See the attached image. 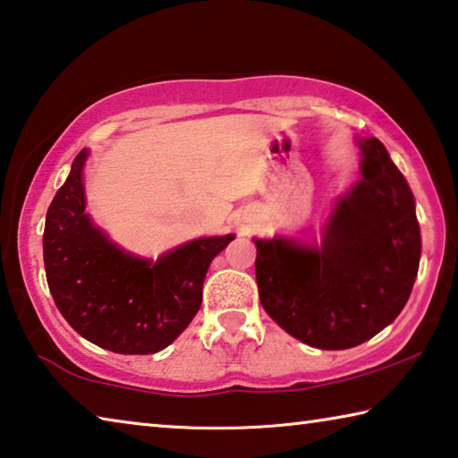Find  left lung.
Segmentation results:
<instances>
[{
  "mask_svg": "<svg viewBox=\"0 0 458 458\" xmlns=\"http://www.w3.org/2000/svg\"><path fill=\"white\" fill-rule=\"evenodd\" d=\"M360 174L321 238H254L260 305L317 350H350L404 309L420 265V226L406 177L382 141L355 137Z\"/></svg>",
  "mask_w": 458,
  "mask_h": 458,
  "instance_id": "8db88e82",
  "label": "left lung"
}]
</instances>
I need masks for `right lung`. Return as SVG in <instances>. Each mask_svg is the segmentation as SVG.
<instances>
[{
    "mask_svg": "<svg viewBox=\"0 0 458 458\" xmlns=\"http://www.w3.org/2000/svg\"><path fill=\"white\" fill-rule=\"evenodd\" d=\"M87 159L89 149L76 155L46 214L44 267L54 303L76 333L103 350L157 353L199 311L210 262L234 234L190 240L157 260L123 250L84 212Z\"/></svg>",
    "mask_w": 458,
    "mask_h": 458,
    "instance_id": "right-lung-1",
    "label": "right lung"
}]
</instances>
